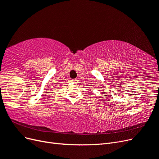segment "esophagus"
Wrapping results in <instances>:
<instances>
[{
  "mask_svg": "<svg viewBox=\"0 0 159 159\" xmlns=\"http://www.w3.org/2000/svg\"><path fill=\"white\" fill-rule=\"evenodd\" d=\"M76 80L75 79H74V80H71V81H72V82H73V83H76Z\"/></svg>",
  "mask_w": 159,
  "mask_h": 159,
  "instance_id": "esophagus-1",
  "label": "esophagus"
}]
</instances>
